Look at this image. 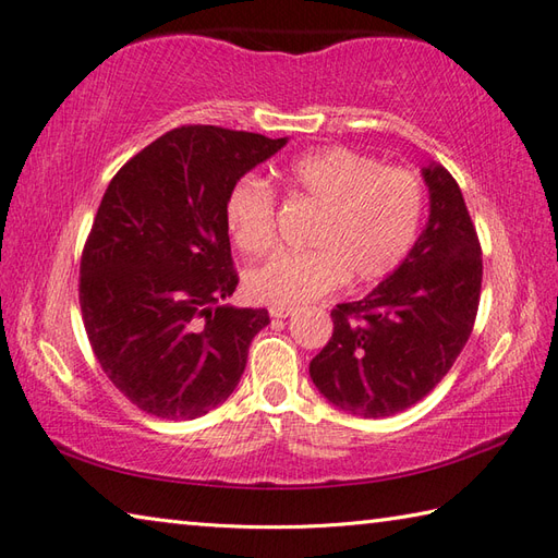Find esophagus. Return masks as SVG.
I'll use <instances>...</instances> for the list:
<instances>
[{"mask_svg":"<svg viewBox=\"0 0 558 558\" xmlns=\"http://www.w3.org/2000/svg\"><path fill=\"white\" fill-rule=\"evenodd\" d=\"M292 312L294 310H290V306H270V310H268V314L272 318H288V316H292Z\"/></svg>","mask_w":558,"mask_h":558,"instance_id":"34e87169","label":"esophagus"}]
</instances>
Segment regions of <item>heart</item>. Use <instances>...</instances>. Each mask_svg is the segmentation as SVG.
<instances>
[{
  "label": "heart",
  "mask_w": 558,
  "mask_h": 558,
  "mask_svg": "<svg viewBox=\"0 0 558 558\" xmlns=\"http://www.w3.org/2000/svg\"><path fill=\"white\" fill-rule=\"evenodd\" d=\"M290 201L316 208L302 252H280L246 272V292L270 306H302L350 286L390 276L412 252L422 228L424 186L414 172L388 168L352 148L294 158L280 174ZM278 198L258 174H244L225 201L234 244L248 256L276 242Z\"/></svg>",
  "instance_id": "b5f03b06"
}]
</instances>
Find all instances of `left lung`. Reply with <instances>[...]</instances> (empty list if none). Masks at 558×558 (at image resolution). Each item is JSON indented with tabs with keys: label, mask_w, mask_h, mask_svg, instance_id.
<instances>
[{
	"label": "left lung",
	"mask_w": 558,
	"mask_h": 558,
	"mask_svg": "<svg viewBox=\"0 0 558 558\" xmlns=\"http://www.w3.org/2000/svg\"><path fill=\"white\" fill-rule=\"evenodd\" d=\"M429 222L374 292L338 304L333 336L310 364L316 388L360 417H390L420 402L450 372L475 326L482 246L458 182L441 165L422 170Z\"/></svg>",
	"instance_id": "obj_1"
}]
</instances>
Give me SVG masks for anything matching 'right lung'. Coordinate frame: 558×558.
<instances>
[{
    "mask_svg": "<svg viewBox=\"0 0 558 558\" xmlns=\"http://www.w3.org/2000/svg\"><path fill=\"white\" fill-rule=\"evenodd\" d=\"M288 138L186 124L122 165L81 254L78 304L114 388L160 420H196L240 384L266 310L222 304L240 276L225 201Z\"/></svg>",
    "mask_w": 558,
    "mask_h": 558,
    "instance_id": "add662e5",
    "label": "right lung"
}]
</instances>
